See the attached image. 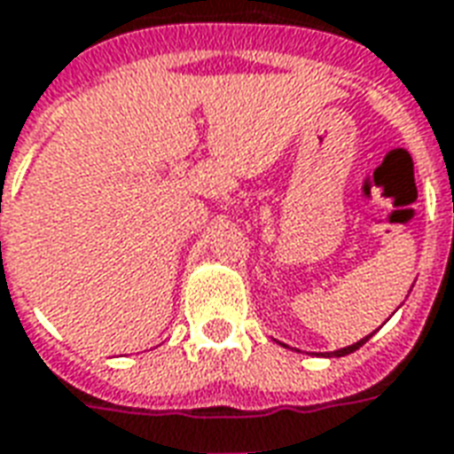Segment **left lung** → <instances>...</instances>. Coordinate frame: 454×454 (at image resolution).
Returning <instances> with one entry per match:
<instances>
[{
  "instance_id": "8db88e82",
  "label": "left lung",
  "mask_w": 454,
  "mask_h": 454,
  "mask_svg": "<svg viewBox=\"0 0 454 454\" xmlns=\"http://www.w3.org/2000/svg\"><path fill=\"white\" fill-rule=\"evenodd\" d=\"M368 339V337H365ZM365 339H361V341H356V344H351V347H347V348H339V351H334V356H347V354H354L356 348L358 347H364L365 344Z\"/></svg>"
}]
</instances>
